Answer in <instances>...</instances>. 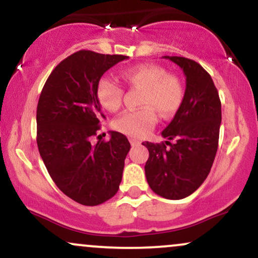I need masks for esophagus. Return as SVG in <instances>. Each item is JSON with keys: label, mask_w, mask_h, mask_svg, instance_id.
Masks as SVG:
<instances>
[{"label": "esophagus", "mask_w": 258, "mask_h": 258, "mask_svg": "<svg viewBox=\"0 0 258 258\" xmlns=\"http://www.w3.org/2000/svg\"><path fill=\"white\" fill-rule=\"evenodd\" d=\"M130 143H131L132 147H137V146H139V144H141V142H139L138 139H136V138H130Z\"/></svg>", "instance_id": "34e87169"}]
</instances>
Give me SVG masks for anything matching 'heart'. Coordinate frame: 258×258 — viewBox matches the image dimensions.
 Listing matches in <instances>:
<instances>
[{
    "instance_id": "1",
    "label": "heart",
    "mask_w": 258,
    "mask_h": 258,
    "mask_svg": "<svg viewBox=\"0 0 258 258\" xmlns=\"http://www.w3.org/2000/svg\"><path fill=\"white\" fill-rule=\"evenodd\" d=\"M121 78L131 88L142 90L141 102L143 108L125 111L114 120L115 130L142 138L155 126L156 112L162 117H170L179 109L183 100V86L177 76L167 74L162 67L155 64H141L121 73ZM97 99L108 111L119 110L123 99V88L116 81L102 76L96 86Z\"/></svg>"
}]
</instances>
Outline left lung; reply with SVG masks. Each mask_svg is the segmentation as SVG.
Segmentation results:
<instances>
[{
  "label": "left lung",
  "mask_w": 258,
  "mask_h": 258,
  "mask_svg": "<svg viewBox=\"0 0 258 258\" xmlns=\"http://www.w3.org/2000/svg\"><path fill=\"white\" fill-rule=\"evenodd\" d=\"M165 58L183 70L185 92L173 120L162 131L168 141L143 143L149 150L144 170L154 193L179 200L193 194L211 171L220 138L221 100L211 76L199 63L184 57Z\"/></svg>",
  "instance_id": "left-lung-1"
}]
</instances>
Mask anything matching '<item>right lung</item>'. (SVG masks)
Returning <instances> with one entry per match:
<instances>
[{
	"instance_id": "obj_1",
	"label": "right lung",
	"mask_w": 258,
	"mask_h": 258,
	"mask_svg": "<svg viewBox=\"0 0 258 258\" xmlns=\"http://www.w3.org/2000/svg\"><path fill=\"white\" fill-rule=\"evenodd\" d=\"M128 57L81 49L61 60L38 99L37 147L55 185L76 203L96 206L119 190L128 139L111 132L109 141L91 143L105 119L96 86L106 70Z\"/></svg>"
}]
</instances>
